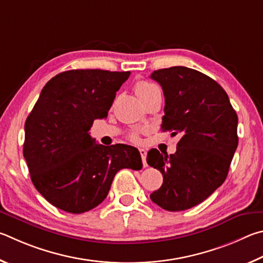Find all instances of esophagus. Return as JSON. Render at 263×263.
Here are the masks:
<instances>
[{
    "label": "esophagus",
    "mask_w": 263,
    "mask_h": 263,
    "mask_svg": "<svg viewBox=\"0 0 263 263\" xmlns=\"http://www.w3.org/2000/svg\"><path fill=\"white\" fill-rule=\"evenodd\" d=\"M140 155L142 158V163H143L144 166H146V150L145 149H140Z\"/></svg>",
    "instance_id": "obj_1"
}]
</instances>
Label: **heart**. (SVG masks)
Here are the masks:
<instances>
[{
  "label": "heart",
  "mask_w": 263,
  "mask_h": 263,
  "mask_svg": "<svg viewBox=\"0 0 263 263\" xmlns=\"http://www.w3.org/2000/svg\"><path fill=\"white\" fill-rule=\"evenodd\" d=\"M156 90H159V89L155 84H153V83H149L146 81H141L139 83H136V85H135V92H136V95L139 96L140 99H143L144 97L149 96L150 93H153V92ZM130 137H132V140H134V141L139 140V136H137V134H133Z\"/></svg>",
  "instance_id": "obj_1"
}]
</instances>
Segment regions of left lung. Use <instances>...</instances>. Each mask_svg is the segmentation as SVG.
<instances>
[{
  "label": "left lung",
  "mask_w": 263,
  "mask_h": 263,
  "mask_svg": "<svg viewBox=\"0 0 263 263\" xmlns=\"http://www.w3.org/2000/svg\"><path fill=\"white\" fill-rule=\"evenodd\" d=\"M150 77L165 97L160 128L182 135L176 154L148 153L146 162L164 178L150 199L165 210H186L208 199L227 179L238 146V117L223 87L195 69L165 68Z\"/></svg>",
  "instance_id": "8db88e82"
}]
</instances>
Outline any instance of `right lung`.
Instances as JSON below:
<instances>
[{"instance_id": "obj_1", "label": "right lung", "mask_w": 263, "mask_h": 263, "mask_svg": "<svg viewBox=\"0 0 263 263\" xmlns=\"http://www.w3.org/2000/svg\"><path fill=\"white\" fill-rule=\"evenodd\" d=\"M130 71L76 69L58 73L41 90L25 121L23 155L31 180L50 204L70 214L96 208L121 168L141 170L132 145L97 144L89 130L107 117Z\"/></svg>"}]
</instances>
